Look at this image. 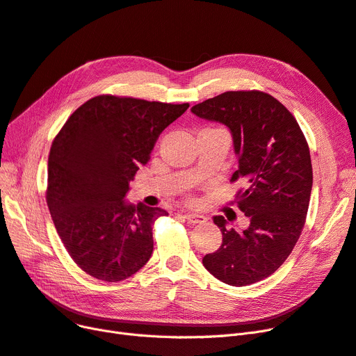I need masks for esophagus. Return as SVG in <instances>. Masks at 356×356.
<instances>
[{"label": "esophagus", "instance_id": "obj_1", "mask_svg": "<svg viewBox=\"0 0 356 356\" xmlns=\"http://www.w3.org/2000/svg\"><path fill=\"white\" fill-rule=\"evenodd\" d=\"M183 218H185L188 222H191V225H202V222L207 221V217L201 214H185Z\"/></svg>", "mask_w": 356, "mask_h": 356}]
</instances>
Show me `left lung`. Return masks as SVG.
Masks as SVG:
<instances>
[{
    "mask_svg": "<svg viewBox=\"0 0 356 356\" xmlns=\"http://www.w3.org/2000/svg\"><path fill=\"white\" fill-rule=\"evenodd\" d=\"M192 113L229 127L239 161L230 181H245L238 205L249 217L243 232L214 217L222 243L202 264L226 284L257 283L283 264L304 229L312 189L307 139L292 113L261 90H229L193 105Z\"/></svg>",
    "mask_w": 356,
    "mask_h": 356,
    "instance_id": "1",
    "label": "left lung"
}]
</instances>
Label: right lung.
<instances>
[{
  "label": "right lung",
  "mask_w": 356,
  "mask_h": 356,
  "mask_svg": "<svg viewBox=\"0 0 356 356\" xmlns=\"http://www.w3.org/2000/svg\"><path fill=\"white\" fill-rule=\"evenodd\" d=\"M188 107L98 95L52 140L47 204L64 248L92 277L122 282L151 258L154 221L168 213L124 196L158 136Z\"/></svg>",
  "instance_id": "add662e5"
}]
</instances>
